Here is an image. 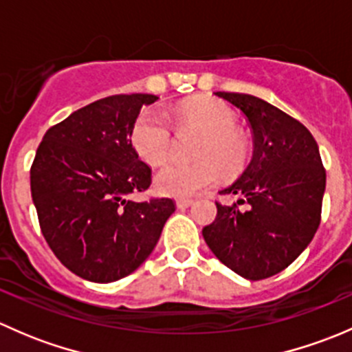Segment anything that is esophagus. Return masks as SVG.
I'll list each match as a JSON object with an SVG mask.
<instances>
[{
  "label": "esophagus",
  "instance_id": "obj_1",
  "mask_svg": "<svg viewBox=\"0 0 352 352\" xmlns=\"http://www.w3.org/2000/svg\"><path fill=\"white\" fill-rule=\"evenodd\" d=\"M175 204H177V208H179V209H187V208H190V206L194 204V201H192V199H177Z\"/></svg>",
  "mask_w": 352,
  "mask_h": 352
}]
</instances>
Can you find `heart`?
I'll list each match as a JSON object with an SVG mask.
<instances>
[{"label": "heart", "instance_id": "b5f03b06", "mask_svg": "<svg viewBox=\"0 0 352 352\" xmlns=\"http://www.w3.org/2000/svg\"><path fill=\"white\" fill-rule=\"evenodd\" d=\"M179 126H189L202 133L194 156L197 162H166L156 170L153 187L160 196L192 197L214 186L223 172L233 173L243 165L247 143L236 127L232 109L216 100H197L180 105L173 113ZM129 141L143 162L156 165L172 148V127L160 110L148 109L131 126Z\"/></svg>", "mask_w": 352, "mask_h": 352}]
</instances>
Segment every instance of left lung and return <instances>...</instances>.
Here are the masks:
<instances>
[{"label":"left lung","instance_id":"1","mask_svg":"<svg viewBox=\"0 0 352 352\" xmlns=\"http://www.w3.org/2000/svg\"><path fill=\"white\" fill-rule=\"evenodd\" d=\"M247 117L254 155L242 175L219 194L239 196L232 206L216 202L218 214L202 228L212 254L250 281L286 269L320 225L325 170L310 131L269 102L247 94L216 91ZM239 204H248L240 212Z\"/></svg>","mask_w":352,"mask_h":352}]
</instances>
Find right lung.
I'll use <instances>...</instances> for the list:
<instances>
[{
  "label": "right lung",
  "instance_id": "obj_1",
  "mask_svg": "<svg viewBox=\"0 0 352 352\" xmlns=\"http://www.w3.org/2000/svg\"><path fill=\"white\" fill-rule=\"evenodd\" d=\"M156 95H112L66 117L42 138L30 168L32 201L42 235L71 272L112 283L153 252L172 199L129 201L151 184V168L133 150L131 126Z\"/></svg>",
  "mask_w": 352,
  "mask_h": 352
}]
</instances>
